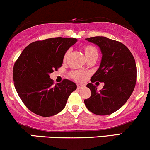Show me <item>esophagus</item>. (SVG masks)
Returning <instances> with one entry per match:
<instances>
[{
	"instance_id": "esophagus-1",
	"label": "esophagus",
	"mask_w": 150,
	"mask_h": 150,
	"mask_svg": "<svg viewBox=\"0 0 150 150\" xmlns=\"http://www.w3.org/2000/svg\"><path fill=\"white\" fill-rule=\"evenodd\" d=\"M85 87V85H83V84H77V88L78 89H81V88H83Z\"/></svg>"
}]
</instances>
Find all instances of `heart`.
Instances as JSON below:
<instances>
[{
    "mask_svg": "<svg viewBox=\"0 0 150 150\" xmlns=\"http://www.w3.org/2000/svg\"><path fill=\"white\" fill-rule=\"evenodd\" d=\"M83 50L84 51V53L88 60H91V59H96L98 57V49L97 47L93 45H86L83 47ZM70 50L66 51L64 56H63V62H66L69 56ZM85 73L81 71H73L70 73V76L74 80L76 81H82L84 79Z\"/></svg>",
    "mask_w": 150,
    "mask_h": 150,
    "instance_id": "obj_1",
    "label": "heart"
}]
</instances>
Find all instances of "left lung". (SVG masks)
<instances>
[{
  "mask_svg": "<svg viewBox=\"0 0 150 150\" xmlns=\"http://www.w3.org/2000/svg\"><path fill=\"white\" fill-rule=\"evenodd\" d=\"M98 45L103 57L91 82H104L99 92L93 83L87 87L91 96L84 100L88 110L97 115H110L121 108L131 96L136 83V64L133 54L124 44L104 36L86 38Z\"/></svg>",
  "mask_w": 150,
  "mask_h": 150,
  "instance_id": "left-lung-1",
  "label": "left lung"
}]
</instances>
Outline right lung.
Instances as JSON below:
<instances>
[{"label": "right lung", "instance_id": "obj_1", "mask_svg": "<svg viewBox=\"0 0 150 150\" xmlns=\"http://www.w3.org/2000/svg\"><path fill=\"white\" fill-rule=\"evenodd\" d=\"M76 38H56L37 40L27 45L13 67V81L24 105L41 117L54 116L66 105L76 85L63 79L54 86L49 74L61 67L63 56Z\"/></svg>", "mask_w": 150, "mask_h": 150}]
</instances>
